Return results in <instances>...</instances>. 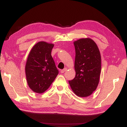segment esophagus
Segmentation results:
<instances>
[{"label":"esophagus","mask_w":127,"mask_h":127,"mask_svg":"<svg viewBox=\"0 0 127 127\" xmlns=\"http://www.w3.org/2000/svg\"><path fill=\"white\" fill-rule=\"evenodd\" d=\"M66 70H67V68H64V69H62V70H61V72L62 73H64L65 72H66Z\"/></svg>","instance_id":"obj_1"}]
</instances>
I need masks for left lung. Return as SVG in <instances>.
<instances>
[{"mask_svg": "<svg viewBox=\"0 0 127 127\" xmlns=\"http://www.w3.org/2000/svg\"><path fill=\"white\" fill-rule=\"evenodd\" d=\"M76 50V76L69 83L72 91L81 97H87L97 88L100 80L101 59L97 45L90 38L74 42Z\"/></svg>", "mask_w": 127, "mask_h": 127, "instance_id": "1", "label": "left lung"}]
</instances>
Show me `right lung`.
<instances>
[{
    "label": "right lung",
    "mask_w": 127,
    "mask_h": 127,
    "mask_svg": "<svg viewBox=\"0 0 127 127\" xmlns=\"http://www.w3.org/2000/svg\"><path fill=\"white\" fill-rule=\"evenodd\" d=\"M54 45L45 41L36 44L30 51L25 66L29 87L42 94L49 89L59 72L51 53Z\"/></svg>",
    "instance_id": "1"
}]
</instances>
